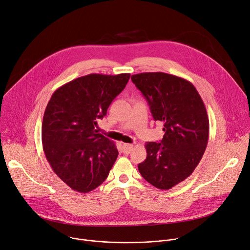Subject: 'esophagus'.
<instances>
[{"instance_id": "1", "label": "esophagus", "mask_w": 250, "mask_h": 250, "mask_svg": "<svg viewBox=\"0 0 250 250\" xmlns=\"http://www.w3.org/2000/svg\"><path fill=\"white\" fill-rule=\"evenodd\" d=\"M133 148H134L133 144H124L123 145V150H124L125 154H130L132 152Z\"/></svg>"}]
</instances>
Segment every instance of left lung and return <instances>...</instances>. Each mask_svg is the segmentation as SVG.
I'll return each instance as SVG.
<instances>
[{
    "label": "left lung",
    "instance_id": "1",
    "mask_svg": "<svg viewBox=\"0 0 250 250\" xmlns=\"http://www.w3.org/2000/svg\"><path fill=\"white\" fill-rule=\"evenodd\" d=\"M150 105L155 121L164 123L160 143L145 144L147 158L138 165L142 177L170 189L195 171L208 142L209 123L204 101L191 82L164 72L131 76Z\"/></svg>",
    "mask_w": 250,
    "mask_h": 250
}]
</instances>
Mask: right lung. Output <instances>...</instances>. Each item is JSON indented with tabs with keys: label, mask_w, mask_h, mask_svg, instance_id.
<instances>
[{
	"label": "right lung",
	"mask_w": 250,
	"mask_h": 250,
	"mask_svg": "<svg viewBox=\"0 0 250 250\" xmlns=\"http://www.w3.org/2000/svg\"><path fill=\"white\" fill-rule=\"evenodd\" d=\"M129 78L130 73L81 76L58 88L47 103L42 126L43 152L52 171L73 190H93L113 167L116 145L95 126Z\"/></svg>",
	"instance_id": "1"
}]
</instances>
